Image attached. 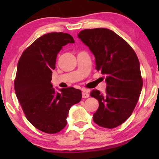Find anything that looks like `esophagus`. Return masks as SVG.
Returning a JSON list of instances; mask_svg holds the SVG:
<instances>
[{
	"mask_svg": "<svg viewBox=\"0 0 159 159\" xmlns=\"http://www.w3.org/2000/svg\"><path fill=\"white\" fill-rule=\"evenodd\" d=\"M89 96H90V95H89V93L88 90H82V98H88Z\"/></svg>",
	"mask_w": 159,
	"mask_h": 159,
	"instance_id": "obj_1",
	"label": "esophagus"
}]
</instances>
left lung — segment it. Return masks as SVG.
I'll return each mask as SVG.
<instances>
[{
	"label": "left lung",
	"instance_id": "left-lung-1",
	"mask_svg": "<svg viewBox=\"0 0 159 159\" xmlns=\"http://www.w3.org/2000/svg\"><path fill=\"white\" fill-rule=\"evenodd\" d=\"M95 56L97 70L106 76V93L93 90L99 102L93 121L105 128L125 122L135 108L143 88L140 62L131 46L112 30L96 28L77 34Z\"/></svg>",
	"mask_w": 159,
	"mask_h": 159
}]
</instances>
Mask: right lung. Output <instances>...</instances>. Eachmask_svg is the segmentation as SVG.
Returning <instances> with one entry per match:
<instances>
[{"mask_svg": "<svg viewBox=\"0 0 159 159\" xmlns=\"http://www.w3.org/2000/svg\"><path fill=\"white\" fill-rule=\"evenodd\" d=\"M68 43H75L69 34H45L23 52L17 64L15 93L28 121L45 133L64 129L71 106L82 99L81 90L67 88L58 92L51 82L57 54Z\"/></svg>", "mask_w": 159, "mask_h": 159, "instance_id": "1", "label": "right lung"}]
</instances>
